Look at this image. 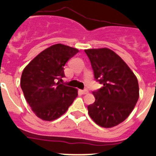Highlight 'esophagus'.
Returning a JSON list of instances; mask_svg holds the SVG:
<instances>
[{"mask_svg": "<svg viewBox=\"0 0 156 156\" xmlns=\"http://www.w3.org/2000/svg\"><path fill=\"white\" fill-rule=\"evenodd\" d=\"M80 92L83 94V95H86V94H87L88 90H80Z\"/></svg>", "mask_w": 156, "mask_h": 156, "instance_id": "34e87169", "label": "esophagus"}]
</instances>
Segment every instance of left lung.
Masks as SVG:
<instances>
[{"label": "left lung", "instance_id": "left-lung-1", "mask_svg": "<svg viewBox=\"0 0 156 156\" xmlns=\"http://www.w3.org/2000/svg\"><path fill=\"white\" fill-rule=\"evenodd\" d=\"M95 80L103 87L93 91L95 101L87 106L95 123L112 128L126 120L139 97L138 79L125 61L109 48L87 49Z\"/></svg>", "mask_w": 156, "mask_h": 156}]
</instances>
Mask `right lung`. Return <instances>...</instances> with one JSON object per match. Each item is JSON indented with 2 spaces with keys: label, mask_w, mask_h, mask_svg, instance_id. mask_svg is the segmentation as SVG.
I'll return each instance as SVG.
<instances>
[{
  "label": "right lung",
  "mask_w": 156,
  "mask_h": 156,
  "mask_svg": "<svg viewBox=\"0 0 156 156\" xmlns=\"http://www.w3.org/2000/svg\"><path fill=\"white\" fill-rule=\"evenodd\" d=\"M78 52L74 48L57 44L35 56L23 69L20 85L34 113L44 121L62 116L78 96L77 89L61 84L64 66Z\"/></svg>",
  "instance_id": "add662e5"
}]
</instances>
